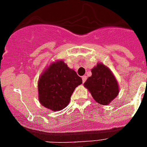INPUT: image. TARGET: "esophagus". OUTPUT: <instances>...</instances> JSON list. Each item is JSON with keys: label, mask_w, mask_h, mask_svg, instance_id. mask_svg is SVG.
<instances>
[{"label": "esophagus", "mask_w": 147, "mask_h": 147, "mask_svg": "<svg viewBox=\"0 0 147 147\" xmlns=\"http://www.w3.org/2000/svg\"><path fill=\"white\" fill-rule=\"evenodd\" d=\"M82 80H83V83H84V82H85V81H86V76H83L82 77Z\"/></svg>", "instance_id": "esophagus-1"}]
</instances>
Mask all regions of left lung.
<instances>
[{"mask_svg":"<svg viewBox=\"0 0 147 147\" xmlns=\"http://www.w3.org/2000/svg\"><path fill=\"white\" fill-rule=\"evenodd\" d=\"M92 76L84 83L96 102L109 105L119 94V85L112 71L103 63L97 64L91 69Z\"/></svg>","mask_w":147,"mask_h":147,"instance_id":"1","label":"left lung"}]
</instances>
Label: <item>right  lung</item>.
<instances>
[{
	"mask_svg": "<svg viewBox=\"0 0 147 147\" xmlns=\"http://www.w3.org/2000/svg\"><path fill=\"white\" fill-rule=\"evenodd\" d=\"M82 83V79L64 61H54L39 77V102L50 110H61L68 105L74 90Z\"/></svg>",
	"mask_w": 147,
	"mask_h": 147,
	"instance_id": "1",
	"label": "right lung"
}]
</instances>
